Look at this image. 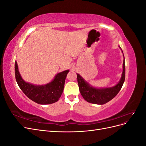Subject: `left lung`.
<instances>
[{
	"instance_id": "1",
	"label": "left lung",
	"mask_w": 146,
	"mask_h": 146,
	"mask_svg": "<svg viewBox=\"0 0 146 146\" xmlns=\"http://www.w3.org/2000/svg\"><path fill=\"white\" fill-rule=\"evenodd\" d=\"M119 48L121 49L123 54V51L120 46ZM123 70L122 73L121 78L119 82L115 86L109 88H98L91 86L89 83L85 81L80 74H77V82L80 90V94L83 99L88 102L94 104L103 105L108 102L110 101L115 97L121 90L123 85V82L125 81V58L123 55Z\"/></svg>"
}]
</instances>
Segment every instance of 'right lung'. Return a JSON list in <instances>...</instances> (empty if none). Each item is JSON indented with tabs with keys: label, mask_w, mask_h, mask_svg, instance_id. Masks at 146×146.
Returning a JSON list of instances; mask_svg holds the SVG:
<instances>
[{
	"label": "right lung",
	"mask_w": 146,
	"mask_h": 146,
	"mask_svg": "<svg viewBox=\"0 0 146 146\" xmlns=\"http://www.w3.org/2000/svg\"><path fill=\"white\" fill-rule=\"evenodd\" d=\"M15 77L17 85L28 98L41 105L54 104L58 101L63 93L65 79L69 70L57 74L53 80L45 85H36L25 82L19 72L16 61L15 64Z\"/></svg>",
	"instance_id": "1"
}]
</instances>
